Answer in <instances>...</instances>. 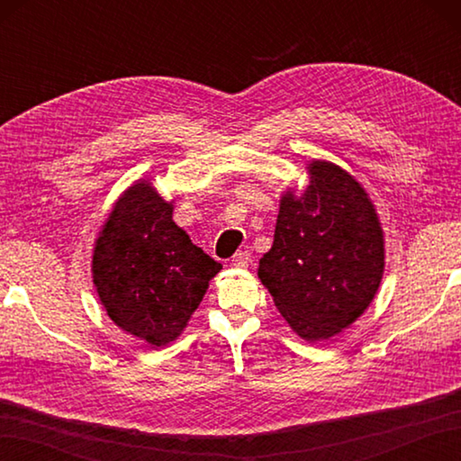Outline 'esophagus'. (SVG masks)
Returning a JSON list of instances; mask_svg holds the SVG:
<instances>
[{"mask_svg":"<svg viewBox=\"0 0 461 461\" xmlns=\"http://www.w3.org/2000/svg\"><path fill=\"white\" fill-rule=\"evenodd\" d=\"M249 261H251V251H249V249H240V251L236 253V256L231 258V266H236V267H248Z\"/></svg>","mask_w":461,"mask_h":461,"instance_id":"1","label":"esophagus"}]
</instances>
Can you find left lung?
<instances>
[{
    "instance_id": "1",
    "label": "left lung",
    "mask_w": 461,
    "mask_h": 461,
    "mask_svg": "<svg viewBox=\"0 0 461 461\" xmlns=\"http://www.w3.org/2000/svg\"><path fill=\"white\" fill-rule=\"evenodd\" d=\"M309 172L305 194L283 195L258 276L291 329L322 340L370 305L384 271V240L375 205L350 174L321 160Z\"/></svg>"
}]
</instances>
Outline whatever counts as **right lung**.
<instances>
[{
	"label": "right lung",
	"mask_w": 461,
	"mask_h": 461,
	"mask_svg": "<svg viewBox=\"0 0 461 461\" xmlns=\"http://www.w3.org/2000/svg\"><path fill=\"white\" fill-rule=\"evenodd\" d=\"M221 269L194 246L149 182L122 194L103 225L93 256V279L109 317L154 347L180 335Z\"/></svg>",
	"instance_id": "obj_1"
}]
</instances>
